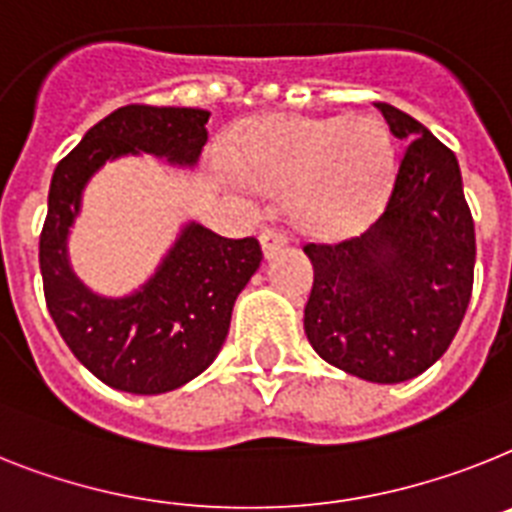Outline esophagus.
<instances>
[{
  "instance_id": "obj_1",
  "label": "esophagus",
  "mask_w": 512,
  "mask_h": 512,
  "mask_svg": "<svg viewBox=\"0 0 512 512\" xmlns=\"http://www.w3.org/2000/svg\"><path fill=\"white\" fill-rule=\"evenodd\" d=\"M260 242H263V249H265V255H276L278 249L286 247V234H283L281 229H276V226H265L263 234H260Z\"/></svg>"
}]
</instances>
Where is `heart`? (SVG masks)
I'll return each mask as SVG.
<instances>
[{"instance_id":"heart-1","label":"heart","mask_w":512,"mask_h":512,"mask_svg":"<svg viewBox=\"0 0 512 512\" xmlns=\"http://www.w3.org/2000/svg\"><path fill=\"white\" fill-rule=\"evenodd\" d=\"M252 182L291 190L299 226L336 234L354 226L388 192L393 140L375 119H260L239 143Z\"/></svg>"}]
</instances>
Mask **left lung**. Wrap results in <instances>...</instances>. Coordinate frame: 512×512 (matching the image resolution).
I'll return each mask as SVG.
<instances>
[{"mask_svg":"<svg viewBox=\"0 0 512 512\" xmlns=\"http://www.w3.org/2000/svg\"><path fill=\"white\" fill-rule=\"evenodd\" d=\"M375 106L409 145L382 213L362 236L304 244L315 268L304 333L349 375L403 382L432 367L461 328L476 234L453 150L406 111Z\"/></svg>","mask_w":512,"mask_h":512,"instance_id":"1","label":"left lung"}]
</instances>
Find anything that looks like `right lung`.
<instances>
[{"label": "right lung", "mask_w": 512, "mask_h": 512, "mask_svg": "<svg viewBox=\"0 0 512 512\" xmlns=\"http://www.w3.org/2000/svg\"><path fill=\"white\" fill-rule=\"evenodd\" d=\"M208 119L205 109L130 103L90 127L51 176L38 242L46 307L77 362L109 388L158 395L208 369L229 336L236 296L263 260L255 236L226 239L190 223L156 276L124 299L85 289L67 263V234L90 174L140 150L192 166L208 143Z\"/></svg>", "instance_id": "add662e5"}]
</instances>
